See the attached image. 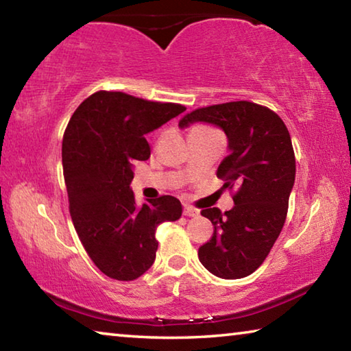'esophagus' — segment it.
<instances>
[{
	"mask_svg": "<svg viewBox=\"0 0 351 351\" xmlns=\"http://www.w3.org/2000/svg\"><path fill=\"white\" fill-rule=\"evenodd\" d=\"M184 215H186V217H198L199 212L197 209H193L192 206H184Z\"/></svg>",
	"mask_w": 351,
	"mask_h": 351,
	"instance_id": "34e87169",
	"label": "esophagus"
}]
</instances>
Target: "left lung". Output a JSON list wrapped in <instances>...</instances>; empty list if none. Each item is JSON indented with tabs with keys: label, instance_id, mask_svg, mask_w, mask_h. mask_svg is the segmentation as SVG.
<instances>
[{
	"label": "left lung",
	"instance_id": "obj_1",
	"mask_svg": "<svg viewBox=\"0 0 351 351\" xmlns=\"http://www.w3.org/2000/svg\"><path fill=\"white\" fill-rule=\"evenodd\" d=\"M207 122L228 136L229 154L217 170L224 189L237 187L234 207L201 210L213 235L198 249L204 268L221 278H243L258 268L282 232L295 180V158L287 125L274 111L239 100L198 108L180 127Z\"/></svg>",
	"mask_w": 351,
	"mask_h": 351
}]
</instances>
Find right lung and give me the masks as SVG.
<instances>
[{
  "mask_svg": "<svg viewBox=\"0 0 351 351\" xmlns=\"http://www.w3.org/2000/svg\"><path fill=\"white\" fill-rule=\"evenodd\" d=\"M186 111L119 91L83 100L64 130L63 175L75 232L105 276L130 282L156 258V228L176 221L180 199L164 195L138 206L130 184L136 161L150 158L148 133Z\"/></svg>",
  "mask_w": 351,
  "mask_h": 351,
  "instance_id": "add662e5",
  "label": "right lung"
}]
</instances>
